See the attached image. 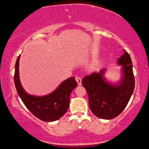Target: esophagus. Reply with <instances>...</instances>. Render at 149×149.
<instances>
[{
  "label": "esophagus",
  "mask_w": 149,
  "mask_h": 149,
  "mask_svg": "<svg viewBox=\"0 0 149 149\" xmlns=\"http://www.w3.org/2000/svg\"><path fill=\"white\" fill-rule=\"evenodd\" d=\"M76 80L77 81V83H78V85H81V84H82V78H80V77H79V76L76 77Z\"/></svg>",
  "instance_id": "34e87169"
}]
</instances>
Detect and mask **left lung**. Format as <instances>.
<instances>
[{"label": "left lung", "instance_id": "1", "mask_svg": "<svg viewBox=\"0 0 149 149\" xmlns=\"http://www.w3.org/2000/svg\"><path fill=\"white\" fill-rule=\"evenodd\" d=\"M123 51L124 54L117 61V64L121 66L118 81L113 83L108 80L105 77L106 69L92 73L82 80L88 92L90 109L100 118L110 120L117 117L126 107L134 91L132 62L130 54Z\"/></svg>", "mask_w": 149, "mask_h": 149}]
</instances>
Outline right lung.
Masks as SVG:
<instances>
[{
  "instance_id": "1",
  "label": "right lung",
  "mask_w": 149,
  "mask_h": 149,
  "mask_svg": "<svg viewBox=\"0 0 149 149\" xmlns=\"http://www.w3.org/2000/svg\"><path fill=\"white\" fill-rule=\"evenodd\" d=\"M20 55L15 64V85L19 96L26 107L38 118L45 122L59 120L66 113L69 107L70 95L78 83L74 77L64 80L54 91L43 96H36L27 93L23 88L19 78Z\"/></svg>"
}]
</instances>
